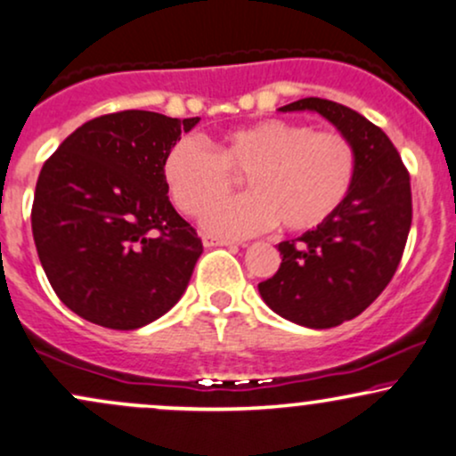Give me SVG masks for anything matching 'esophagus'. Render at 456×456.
<instances>
[{
  "mask_svg": "<svg viewBox=\"0 0 456 456\" xmlns=\"http://www.w3.org/2000/svg\"><path fill=\"white\" fill-rule=\"evenodd\" d=\"M202 243H205V248H237L234 240L217 239V237H211V234H205V237H202Z\"/></svg>",
  "mask_w": 456,
  "mask_h": 456,
  "instance_id": "1",
  "label": "esophagus"
}]
</instances>
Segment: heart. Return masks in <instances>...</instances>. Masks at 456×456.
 <instances>
[{
  "label": "heart",
  "instance_id": "obj_1",
  "mask_svg": "<svg viewBox=\"0 0 456 456\" xmlns=\"http://www.w3.org/2000/svg\"><path fill=\"white\" fill-rule=\"evenodd\" d=\"M358 170L346 134L307 123L266 119L228 132L216 151L194 136L179 138L164 158L175 207L198 216L227 193L234 174L249 192L209 208L202 226L217 237H249L280 224L288 232L322 226L346 202Z\"/></svg>",
  "mask_w": 456,
  "mask_h": 456
}]
</instances>
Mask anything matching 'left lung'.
Wrapping results in <instances>:
<instances>
[{"instance_id":"1","label":"left lung","mask_w":456,"mask_h":456,"mask_svg":"<svg viewBox=\"0 0 456 456\" xmlns=\"http://www.w3.org/2000/svg\"><path fill=\"white\" fill-rule=\"evenodd\" d=\"M280 110L320 112L356 147V179L344 205L322 226L280 243V269L258 283L281 318L333 329L365 312L397 271L411 226L410 173L387 134L344 104L303 98Z\"/></svg>"}]
</instances>
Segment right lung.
<instances>
[{
    "instance_id": "obj_1",
    "label": "right lung",
    "mask_w": 456,
    "mask_h": 456,
    "mask_svg": "<svg viewBox=\"0 0 456 456\" xmlns=\"http://www.w3.org/2000/svg\"><path fill=\"white\" fill-rule=\"evenodd\" d=\"M198 121L110 112L83 123L42 166L31 207L37 258L87 322L141 329L185 292L202 240L170 205L162 166Z\"/></svg>"
}]
</instances>
